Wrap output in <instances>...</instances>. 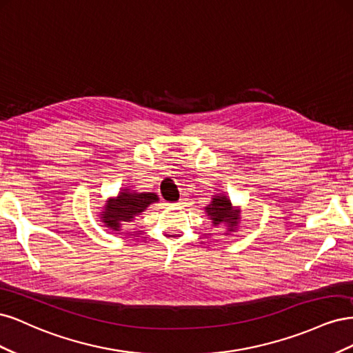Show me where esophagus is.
Segmentation results:
<instances>
[{
    "label": "esophagus",
    "mask_w": 353,
    "mask_h": 353,
    "mask_svg": "<svg viewBox=\"0 0 353 353\" xmlns=\"http://www.w3.org/2000/svg\"><path fill=\"white\" fill-rule=\"evenodd\" d=\"M174 206H176L178 209H181V208H184V206H187V199H179Z\"/></svg>",
    "instance_id": "1"
}]
</instances>
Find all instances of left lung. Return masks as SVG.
Returning a JSON list of instances; mask_svg holds the SVG:
<instances>
[{"mask_svg":"<svg viewBox=\"0 0 353 353\" xmlns=\"http://www.w3.org/2000/svg\"><path fill=\"white\" fill-rule=\"evenodd\" d=\"M206 216L212 221L213 227H225L223 236H230L234 234L241 221V209L239 206H234L230 197L225 194H213L209 205L205 208Z\"/></svg>","mask_w":353,"mask_h":353,"instance_id":"left-lung-1","label":"left lung"}]
</instances>
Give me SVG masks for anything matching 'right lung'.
Wrapping results in <instances>:
<instances>
[{
	"label": "right lung",
	"mask_w": 353,
	"mask_h": 353,
	"mask_svg": "<svg viewBox=\"0 0 353 353\" xmlns=\"http://www.w3.org/2000/svg\"><path fill=\"white\" fill-rule=\"evenodd\" d=\"M157 201L159 197L156 193H150V191L140 193V191L125 187L121 188L117 196L105 200L104 206L99 209L97 216L105 228L119 232L123 230V225H128L135 216L141 215L148 206Z\"/></svg>",
	"instance_id": "add662e5"
}]
</instances>
